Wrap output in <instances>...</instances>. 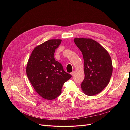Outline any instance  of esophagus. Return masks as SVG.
<instances>
[{
    "label": "esophagus",
    "mask_w": 130,
    "mask_h": 130,
    "mask_svg": "<svg viewBox=\"0 0 130 130\" xmlns=\"http://www.w3.org/2000/svg\"><path fill=\"white\" fill-rule=\"evenodd\" d=\"M75 71H72V72L70 73V74H71V75L72 76H73V75H74V74H75Z\"/></svg>",
    "instance_id": "1"
}]
</instances>
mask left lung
<instances>
[{"label": "left lung", "instance_id": "left-lung-1", "mask_svg": "<svg viewBox=\"0 0 130 130\" xmlns=\"http://www.w3.org/2000/svg\"><path fill=\"white\" fill-rule=\"evenodd\" d=\"M74 42L82 52L84 64V80L81 88L87 96H94L108 84L113 73V65L108 52L96 41L76 38Z\"/></svg>", "mask_w": 130, "mask_h": 130}]
</instances>
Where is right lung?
Instances as JSON below:
<instances>
[{"label":"right lung","instance_id":"obj_1","mask_svg":"<svg viewBox=\"0 0 130 130\" xmlns=\"http://www.w3.org/2000/svg\"><path fill=\"white\" fill-rule=\"evenodd\" d=\"M61 42V40H50L36 47L27 65V75L34 89L48 100L59 96L63 85L71 77L53 57Z\"/></svg>","mask_w":130,"mask_h":130}]
</instances>
